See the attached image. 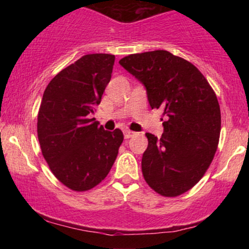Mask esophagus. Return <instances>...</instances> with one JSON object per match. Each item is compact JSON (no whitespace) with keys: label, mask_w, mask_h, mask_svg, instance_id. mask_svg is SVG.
Listing matches in <instances>:
<instances>
[{"label":"esophagus","mask_w":249,"mask_h":249,"mask_svg":"<svg viewBox=\"0 0 249 249\" xmlns=\"http://www.w3.org/2000/svg\"><path fill=\"white\" fill-rule=\"evenodd\" d=\"M136 132H133V131H130V130H124V138L125 139H128L131 138V137H133Z\"/></svg>","instance_id":"1"}]
</instances>
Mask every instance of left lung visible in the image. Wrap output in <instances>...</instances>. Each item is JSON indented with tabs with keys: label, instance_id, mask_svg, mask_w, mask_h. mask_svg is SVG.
Here are the masks:
<instances>
[{
	"label": "left lung",
	"instance_id": "8db88e82",
	"mask_svg": "<svg viewBox=\"0 0 249 249\" xmlns=\"http://www.w3.org/2000/svg\"><path fill=\"white\" fill-rule=\"evenodd\" d=\"M119 64L144 84L151 107L164 112L161 138L146 133L145 181L164 196L187 192L204 177L218 148L221 115L215 92L192 63L166 50L133 53Z\"/></svg>",
	"mask_w": 249,
	"mask_h": 249
}]
</instances>
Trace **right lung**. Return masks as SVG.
<instances>
[{"instance_id":"1","label":"right lung","mask_w":249,"mask_h":249,"mask_svg":"<svg viewBox=\"0 0 249 249\" xmlns=\"http://www.w3.org/2000/svg\"><path fill=\"white\" fill-rule=\"evenodd\" d=\"M115 56L90 53L51 79L38 117L37 136L51 172L76 192L93 188L110 172L124 136L91 118L111 79Z\"/></svg>"}]
</instances>
